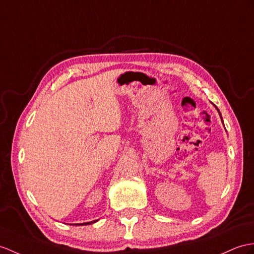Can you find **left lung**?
<instances>
[{"label":"left lung","instance_id":"obj_1","mask_svg":"<svg viewBox=\"0 0 254 254\" xmlns=\"http://www.w3.org/2000/svg\"><path fill=\"white\" fill-rule=\"evenodd\" d=\"M218 111H219V109H218ZM219 113H220V111H219ZM220 115H221V113H220ZM221 119H222V116H221Z\"/></svg>","mask_w":254,"mask_h":254}]
</instances>
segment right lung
<instances>
[{
    "label": "right lung",
    "instance_id": "1",
    "mask_svg": "<svg viewBox=\"0 0 254 254\" xmlns=\"http://www.w3.org/2000/svg\"><path fill=\"white\" fill-rule=\"evenodd\" d=\"M98 220H95V221H91V222H87V223H80V224H75V225H89V224H92L95 223V222H97Z\"/></svg>",
    "mask_w": 254,
    "mask_h": 254
}]
</instances>
